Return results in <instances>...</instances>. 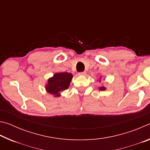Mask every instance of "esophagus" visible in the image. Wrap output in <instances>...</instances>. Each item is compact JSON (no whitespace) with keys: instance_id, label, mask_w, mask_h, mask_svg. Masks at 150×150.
<instances>
[{"instance_id":"34e87169","label":"esophagus","mask_w":150,"mask_h":150,"mask_svg":"<svg viewBox=\"0 0 150 150\" xmlns=\"http://www.w3.org/2000/svg\"><path fill=\"white\" fill-rule=\"evenodd\" d=\"M87 75V72L83 71V72H80L79 73V75H82V76H85Z\"/></svg>"}]
</instances>
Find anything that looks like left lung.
<instances>
[{
	"label": "left lung",
	"instance_id": "left-lung-1",
	"mask_svg": "<svg viewBox=\"0 0 150 150\" xmlns=\"http://www.w3.org/2000/svg\"><path fill=\"white\" fill-rule=\"evenodd\" d=\"M100 79L102 78V76H100ZM99 82H100V79H99ZM98 89H99L100 91H105L106 89V88L105 87V86H102V87H100L99 88H98Z\"/></svg>",
	"mask_w": 150,
	"mask_h": 150
}]
</instances>
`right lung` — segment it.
I'll use <instances>...</instances> for the list:
<instances>
[{"instance_id": "obj_1", "label": "right lung", "mask_w": 150, "mask_h": 150, "mask_svg": "<svg viewBox=\"0 0 150 150\" xmlns=\"http://www.w3.org/2000/svg\"><path fill=\"white\" fill-rule=\"evenodd\" d=\"M73 77L71 73L67 72L55 73L47 79L45 85V91L54 97H59L61 93L69 88Z\"/></svg>"}]
</instances>
